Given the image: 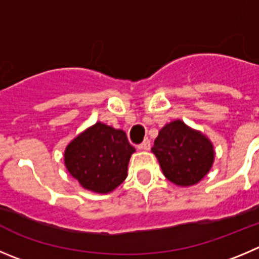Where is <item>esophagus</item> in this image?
<instances>
[{"instance_id":"34e87169","label":"esophagus","mask_w":259,"mask_h":259,"mask_svg":"<svg viewBox=\"0 0 259 259\" xmlns=\"http://www.w3.org/2000/svg\"><path fill=\"white\" fill-rule=\"evenodd\" d=\"M138 148H139V149H143V151H148V149L151 148V142H149L148 139H146V141H144L143 143L139 144V146H138Z\"/></svg>"}]
</instances>
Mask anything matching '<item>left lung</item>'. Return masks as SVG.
<instances>
[{"label": "left lung", "instance_id": "1", "mask_svg": "<svg viewBox=\"0 0 259 259\" xmlns=\"http://www.w3.org/2000/svg\"><path fill=\"white\" fill-rule=\"evenodd\" d=\"M152 152L163 175L179 187L199 183L211 170L214 159L213 144L208 138L181 120L166 124L159 130Z\"/></svg>", "mask_w": 259, "mask_h": 259}]
</instances>
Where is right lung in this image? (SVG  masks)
<instances>
[{"label":"right lung","instance_id":"obj_1","mask_svg":"<svg viewBox=\"0 0 259 259\" xmlns=\"http://www.w3.org/2000/svg\"><path fill=\"white\" fill-rule=\"evenodd\" d=\"M134 152L125 132L97 122L67 144L65 166L84 189L107 194L126 179Z\"/></svg>","mask_w":259,"mask_h":259}]
</instances>
